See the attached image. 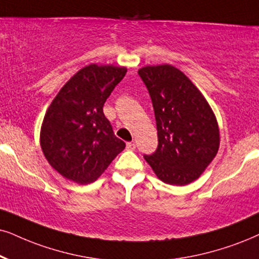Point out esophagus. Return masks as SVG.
<instances>
[{
  "mask_svg": "<svg viewBox=\"0 0 259 259\" xmlns=\"http://www.w3.org/2000/svg\"><path fill=\"white\" fill-rule=\"evenodd\" d=\"M136 145L134 142H127L126 143V149L127 150H135Z\"/></svg>",
  "mask_w": 259,
  "mask_h": 259,
  "instance_id": "1",
  "label": "esophagus"
}]
</instances>
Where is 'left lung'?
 Segmentation results:
<instances>
[{"label": "left lung", "instance_id": "8db88e82", "mask_svg": "<svg viewBox=\"0 0 259 259\" xmlns=\"http://www.w3.org/2000/svg\"><path fill=\"white\" fill-rule=\"evenodd\" d=\"M139 75L152 99L159 141L146 161L163 183L190 184L218 154L215 114L198 88L173 65H147Z\"/></svg>", "mask_w": 259, "mask_h": 259}]
</instances>
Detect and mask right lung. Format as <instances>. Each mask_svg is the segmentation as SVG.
Wrapping results in <instances>:
<instances>
[{"label":"right lung","instance_id":"right-lung-1","mask_svg":"<svg viewBox=\"0 0 259 259\" xmlns=\"http://www.w3.org/2000/svg\"><path fill=\"white\" fill-rule=\"evenodd\" d=\"M126 68L90 64L61 88L45 113L40 146L49 163L78 184L97 181L125 148L103 107Z\"/></svg>","mask_w":259,"mask_h":259}]
</instances>
